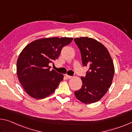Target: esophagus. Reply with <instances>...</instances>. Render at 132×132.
<instances>
[{
    "label": "esophagus",
    "mask_w": 132,
    "mask_h": 132,
    "mask_svg": "<svg viewBox=\"0 0 132 132\" xmlns=\"http://www.w3.org/2000/svg\"><path fill=\"white\" fill-rule=\"evenodd\" d=\"M65 76L67 77V78H68V79H71V78H72V76H69V75H65Z\"/></svg>",
    "instance_id": "1"
}]
</instances>
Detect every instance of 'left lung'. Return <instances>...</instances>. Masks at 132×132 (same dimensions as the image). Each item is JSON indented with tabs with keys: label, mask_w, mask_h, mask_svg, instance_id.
Masks as SVG:
<instances>
[{
	"label": "left lung",
	"mask_w": 132,
	"mask_h": 132,
	"mask_svg": "<svg viewBox=\"0 0 132 132\" xmlns=\"http://www.w3.org/2000/svg\"><path fill=\"white\" fill-rule=\"evenodd\" d=\"M80 51L83 66H89L86 76L81 77L82 86L75 92L79 100L85 104L99 101L107 93L114 73L113 60L106 47L91 37L75 38Z\"/></svg>",
	"instance_id": "8db88e82"
}]
</instances>
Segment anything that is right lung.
Here are the masks:
<instances>
[{"label":"right lung","mask_w":132,"mask_h":132,"mask_svg":"<svg viewBox=\"0 0 132 132\" xmlns=\"http://www.w3.org/2000/svg\"><path fill=\"white\" fill-rule=\"evenodd\" d=\"M72 37H49L35 40L26 46L17 60L16 72L25 92L34 99L52 95L63 79V75L50 70L49 63L57 59L62 47Z\"/></svg>","instance_id":"right-lung-1"}]
</instances>
